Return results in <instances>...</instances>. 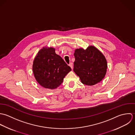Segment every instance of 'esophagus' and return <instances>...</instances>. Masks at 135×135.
<instances>
[{"mask_svg": "<svg viewBox=\"0 0 135 135\" xmlns=\"http://www.w3.org/2000/svg\"><path fill=\"white\" fill-rule=\"evenodd\" d=\"M69 65V66L71 67V68L73 69V63H72V62H70Z\"/></svg>", "mask_w": 135, "mask_h": 135, "instance_id": "34e87169", "label": "esophagus"}]
</instances>
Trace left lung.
I'll list each match as a JSON object with an SVG mask.
<instances>
[{
    "label": "left lung",
    "mask_w": 135,
    "mask_h": 135,
    "mask_svg": "<svg viewBox=\"0 0 135 135\" xmlns=\"http://www.w3.org/2000/svg\"><path fill=\"white\" fill-rule=\"evenodd\" d=\"M74 56V71L80 77L82 83L93 85L104 78L107 62L104 55L97 49L91 46L85 50L77 49Z\"/></svg>",
    "instance_id": "left-lung-1"
}]
</instances>
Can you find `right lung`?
<instances>
[{
    "label": "right lung",
    "instance_id": "add662e5",
    "mask_svg": "<svg viewBox=\"0 0 135 135\" xmlns=\"http://www.w3.org/2000/svg\"><path fill=\"white\" fill-rule=\"evenodd\" d=\"M71 69L55 53L53 48H43L35 57L33 71L37 82L43 87L54 89L62 82Z\"/></svg>",
    "mask_w": 135,
    "mask_h": 135
}]
</instances>
